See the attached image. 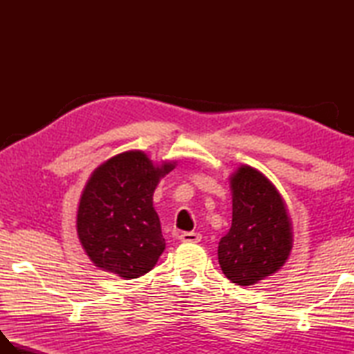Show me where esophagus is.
Segmentation results:
<instances>
[{"label": "esophagus", "instance_id": "34e87169", "mask_svg": "<svg viewBox=\"0 0 354 354\" xmlns=\"http://www.w3.org/2000/svg\"><path fill=\"white\" fill-rule=\"evenodd\" d=\"M179 239L183 240V242H193V243H196V242H201V239H202V236L199 234V232H183L181 236H179Z\"/></svg>", "mask_w": 354, "mask_h": 354}]
</instances>
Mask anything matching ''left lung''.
<instances>
[{
    "instance_id": "left-lung-1",
    "label": "left lung",
    "mask_w": 354,
    "mask_h": 354,
    "mask_svg": "<svg viewBox=\"0 0 354 354\" xmlns=\"http://www.w3.org/2000/svg\"><path fill=\"white\" fill-rule=\"evenodd\" d=\"M232 222L217 257L228 280L251 286L272 275L292 250L290 219L274 184L248 165L231 178Z\"/></svg>"
}]
</instances>
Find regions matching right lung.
<instances>
[{"instance_id": "add662e5", "label": "right lung", "mask_w": 354, "mask_h": 354, "mask_svg": "<svg viewBox=\"0 0 354 354\" xmlns=\"http://www.w3.org/2000/svg\"><path fill=\"white\" fill-rule=\"evenodd\" d=\"M173 167H155L146 153L132 150L93 173L80 198L77 234L95 266L129 280L156 265L165 240L152 196Z\"/></svg>"}]
</instances>
